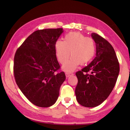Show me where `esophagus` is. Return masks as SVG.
I'll use <instances>...</instances> for the list:
<instances>
[{"label":"esophagus","mask_w":130,"mask_h":130,"mask_svg":"<svg viewBox=\"0 0 130 130\" xmlns=\"http://www.w3.org/2000/svg\"><path fill=\"white\" fill-rule=\"evenodd\" d=\"M65 74H66V76L67 77H69V76H70V75H72V74H73L72 73H69V72H66Z\"/></svg>","instance_id":"34e87169"}]
</instances>
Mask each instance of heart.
Listing matches in <instances>:
<instances>
[{"label": "heart", "mask_w": 130, "mask_h": 130, "mask_svg": "<svg viewBox=\"0 0 130 130\" xmlns=\"http://www.w3.org/2000/svg\"><path fill=\"white\" fill-rule=\"evenodd\" d=\"M55 50L58 61L64 66L65 70L72 71L80 64L88 63L93 57L95 53V43L90 37L78 32H71L66 35L64 41H57Z\"/></svg>", "instance_id": "1"}]
</instances>
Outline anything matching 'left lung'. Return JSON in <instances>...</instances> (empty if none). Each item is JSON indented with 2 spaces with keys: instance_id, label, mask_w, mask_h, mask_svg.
I'll list each match as a JSON object with an SVG mask.
<instances>
[{
  "instance_id": "8db88e82",
  "label": "left lung",
  "mask_w": 130,
  "mask_h": 130,
  "mask_svg": "<svg viewBox=\"0 0 130 130\" xmlns=\"http://www.w3.org/2000/svg\"><path fill=\"white\" fill-rule=\"evenodd\" d=\"M96 47V57L87 66L76 73L78 83L76 99L85 107H95L109 96L120 72V65L111 44L96 33H92Z\"/></svg>"
}]
</instances>
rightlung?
Segmentation results:
<instances>
[{"label": "right lung", "mask_w": 130, "mask_h": 130, "mask_svg": "<svg viewBox=\"0 0 130 130\" xmlns=\"http://www.w3.org/2000/svg\"><path fill=\"white\" fill-rule=\"evenodd\" d=\"M63 28L40 29L34 32L17 49L14 57L16 83L26 98L35 105H53L66 79L59 72L55 44Z\"/></svg>", "instance_id": "add662e5"}]
</instances>
